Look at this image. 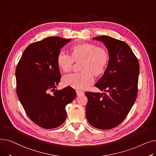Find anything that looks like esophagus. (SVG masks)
<instances>
[{"label": "esophagus", "mask_w": 156, "mask_h": 156, "mask_svg": "<svg viewBox=\"0 0 156 156\" xmlns=\"http://www.w3.org/2000/svg\"><path fill=\"white\" fill-rule=\"evenodd\" d=\"M76 95L78 96H80V95H83L84 94V93L83 92L80 91V90H76Z\"/></svg>", "instance_id": "34e87169"}]
</instances>
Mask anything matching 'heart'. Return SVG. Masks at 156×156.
I'll return each instance as SVG.
<instances>
[{"instance_id": "1", "label": "heart", "mask_w": 156, "mask_h": 156, "mask_svg": "<svg viewBox=\"0 0 156 156\" xmlns=\"http://www.w3.org/2000/svg\"><path fill=\"white\" fill-rule=\"evenodd\" d=\"M71 55L61 52L57 56V64L64 72L70 71L74 61H82L80 64V73H71L62 78V83L77 90H85L94 82L93 75L102 74L109 62V55L103 47L91 43H83L72 46Z\"/></svg>"}]
</instances>
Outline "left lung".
I'll return each mask as SVG.
<instances>
[{
	"label": "left lung",
	"mask_w": 156,
	"mask_h": 156,
	"mask_svg": "<svg viewBox=\"0 0 156 156\" xmlns=\"http://www.w3.org/2000/svg\"><path fill=\"white\" fill-rule=\"evenodd\" d=\"M93 39L103 42L108 51L107 68L95 85L108 94L85 93L86 117L94 127L109 129L119 125L132 108L137 96L140 66L132 49L123 41L105 35Z\"/></svg>",
	"instance_id": "obj_1"
}]
</instances>
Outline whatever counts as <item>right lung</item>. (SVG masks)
Segmentation results:
<instances>
[{
  "instance_id": "obj_1",
  "label": "right lung",
  "mask_w": 156,
  "mask_h": 156,
  "mask_svg": "<svg viewBox=\"0 0 156 156\" xmlns=\"http://www.w3.org/2000/svg\"><path fill=\"white\" fill-rule=\"evenodd\" d=\"M70 41L50 37L32 43L23 52L16 67L18 99L30 119L45 129L63 123L67 115L66 106L76 95L71 87L55 89L61 78L57 56Z\"/></svg>"
}]
</instances>
